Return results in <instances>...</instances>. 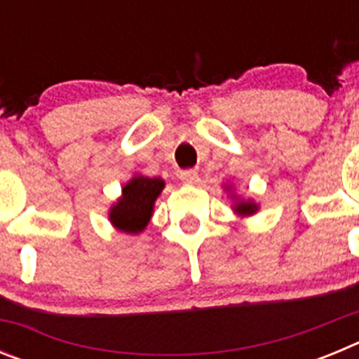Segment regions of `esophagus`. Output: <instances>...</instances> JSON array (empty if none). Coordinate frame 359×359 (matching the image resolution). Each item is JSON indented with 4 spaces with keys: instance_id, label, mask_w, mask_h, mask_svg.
Wrapping results in <instances>:
<instances>
[{
    "instance_id": "esophagus-1",
    "label": "esophagus",
    "mask_w": 359,
    "mask_h": 359,
    "mask_svg": "<svg viewBox=\"0 0 359 359\" xmlns=\"http://www.w3.org/2000/svg\"><path fill=\"white\" fill-rule=\"evenodd\" d=\"M180 177H182V182L187 183V185H194V183H198L199 174L196 172V170L189 169V170H183V172L180 174Z\"/></svg>"
}]
</instances>
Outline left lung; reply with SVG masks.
I'll return each mask as SVG.
<instances>
[{
  "instance_id": "1",
  "label": "left lung",
  "mask_w": 359,
  "mask_h": 359,
  "mask_svg": "<svg viewBox=\"0 0 359 359\" xmlns=\"http://www.w3.org/2000/svg\"><path fill=\"white\" fill-rule=\"evenodd\" d=\"M228 190H230V187H226ZM259 210V205L253 201H250V199H237L236 198V205H233V212H236L237 215H241V217H246V215H252L255 214V212Z\"/></svg>"
}]
</instances>
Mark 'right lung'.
<instances>
[{
    "mask_svg": "<svg viewBox=\"0 0 359 359\" xmlns=\"http://www.w3.org/2000/svg\"><path fill=\"white\" fill-rule=\"evenodd\" d=\"M165 183L161 177H147L136 174L122 189V196L111 207V224L126 233H140L149 224L154 201L161 194Z\"/></svg>",
    "mask_w": 359,
    "mask_h": 359,
    "instance_id": "1",
    "label": "right lung"
}]
</instances>
